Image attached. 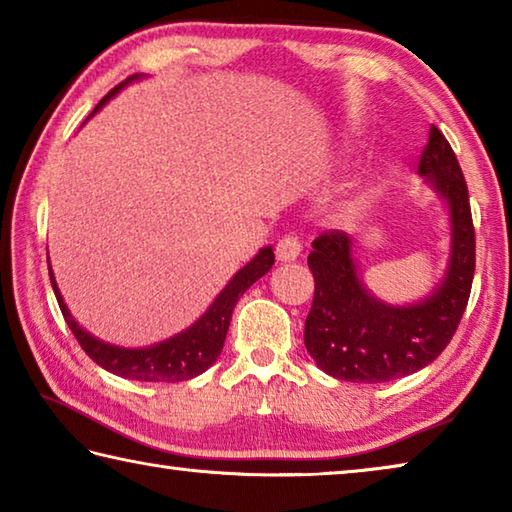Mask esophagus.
Returning <instances> with one entry per match:
<instances>
[{"mask_svg": "<svg viewBox=\"0 0 512 512\" xmlns=\"http://www.w3.org/2000/svg\"><path fill=\"white\" fill-rule=\"evenodd\" d=\"M300 250H302V244L296 235H284L275 246V253L280 262H293V259L300 257Z\"/></svg>", "mask_w": 512, "mask_h": 512, "instance_id": "obj_1", "label": "esophagus"}]
</instances>
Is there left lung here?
I'll return each mask as SVG.
<instances>
[{
  "instance_id": "obj_1",
  "label": "left lung",
  "mask_w": 512,
  "mask_h": 512,
  "mask_svg": "<svg viewBox=\"0 0 512 512\" xmlns=\"http://www.w3.org/2000/svg\"><path fill=\"white\" fill-rule=\"evenodd\" d=\"M418 171L445 196L452 216L449 271L427 300L391 307L372 298L357 275L352 239L341 230H327L311 244L314 302L305 320V348L336 379L379 384L418 372L447 348L463 318L476 264L472 210L461 164L436 126Z\"/></svg>"
}]
</instances>
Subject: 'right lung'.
<instances>
[{"label":"right lung","mask_w":512,"mask_h":512,"mask_svg":"<svg viewBox=\"0 0 512 512\" xmlns=\"http://www.w3.org/2000/svg\"><path fill=\"white\" fill-rule=\"evenodd\" d=\"M135 79L137 74L128 76L124 83H119L117 88H112L106 97L97 103V108L92 110V115L99 108L106 106V103L115 97V94L124 88L128 81H135ZM273 262H275L273 248L259 250V255L255 259H250V262L241 268L235 277H232L228 287L216 296L212 307L207 309L192 327L185 329L183 334L173 336L169 341L151 345V348H142V350H126V348H117V345H108L99 339H94V336H90L85 329H81L79 323L72 318V314H69V309L65 307L63 296H60V291L56 287L54 275H51V268H49V277H51V287H54V293H56L58 307L63 311L65 323L69 325V329H72L76 341H79L85 354H88L94 363H99L101 368H106L108 372H112V375L135 379V381H185L201 375V372L210 368L216 361V357H219L237 300L244 296V291L250 287V284L257 282L259 277L271 271Z\"/></svg>","instance_id":"right-lung-1"}]
</instances>
